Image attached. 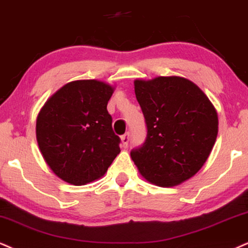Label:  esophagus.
I'll return each instance as SVG.
<instances>
[{
    "mask_svg": "<svg viewBox=\"0 0 248 248\" xmlns=\"http://www.w3.org/2000/svg\"><path fill=\"white\" fill-rule=\"evenodd\" d=\"M121 140H122V146H123L124 148H126L127 146H129V141H130V133H125L123 136L121 137Z\"/></svg>",
    "mask_w": 248,
    "mask_h": 248,
    "instance_id": "1",
    "label": "esophagus"
}]
</instances>
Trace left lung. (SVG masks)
Wrapping results in <instances>:
<instances>
[{
    "instance_id": "obj_1",
    "label": "left lung",
    "mask_w": 248,
    "mask_h": 248,
    "mask_svg": "<svg viewBox=\"0 0 248 248\" xmlns=\"http://www.w3.org/2000/svg\"><path fill=\"white\" fill-rule=\"evenodd\" d=\"M147 137L131 157L152 184L172 187L202 168L216 141L215 107L194 82L183 77L134 80Z\"/></svg>"
}]
</instances>
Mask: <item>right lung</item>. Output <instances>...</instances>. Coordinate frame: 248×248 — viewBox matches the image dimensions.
<instances>
[{
  "label": "right lung",
  "mask_w": 248,
  "mask_h": 248,
  "mask_svg": "<svg viewBox=\"0 0 248 248\" xmlns=\"http://www.w3.org/2000/svg\"><path fill=\"white\" fill-rule=\"evenodd\" d=\"M114 90L95 79L75 80L40 110L35 127L40 152L64 182L80 186L101 178L121 152L107 110Z\"/></svg>",
  "instance_id": "add662e5"
}]
</instances>
